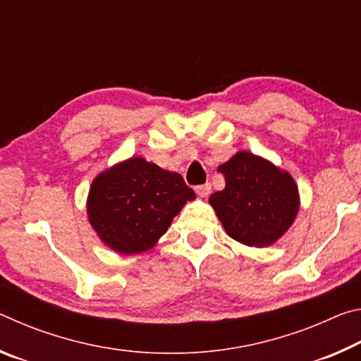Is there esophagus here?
Returning <instances> with one entry per match:
<instances>
[{"label": "esophagus", "mask_w": 361, "mask_h": 361, "mask_svg": "<svg viewBox=\"0 0 361 361\" xmlns=\"http://www.w3.org/2000/svg\"><path fill=\"white\" fill-rule=\"evenodd\" d=\"M210 191H212V185H210V183H205V185L195 186V192H197L199 197H207V195L210 194Z\"/></svg>", "instance_id": "obj_1"}]
</instances>
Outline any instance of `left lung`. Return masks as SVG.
<instances>
[{"label":"left lung","mask_w":361,"mask_h":361,"mask_svg":"<svg viewBox=\"0 0 361 361\" xmlns=\"http://www.w3.org/2000/svg\"><path fill=\"white\" fill-rule=\"evenodd\" d=\"M218 170L226 186L209 202L226 234L248 247L274 245L295 223L301 205L293 176L250 151H237Z\"/></svg>","instance_id":"1"}]
</instances>
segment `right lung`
Listing matches in <instances>:
<instances>
[{
    "label": "right lung",
    "mask_w": 361,
    "mask_h": 361,
    "mask_svg": "<svg viewBox=\"0 0 361 361\" xmlns=\"http://www.w3.org/2000/svg\"><path fill=\"white\" fill-rule=\"evenodd\" d=\"M194 199L180 173L132 156L95 176L85 207L90 226L108 248L138 255L154 248Z\"/></svg>",
    "instance_id": "right-lung-1"
}]
</instances>
